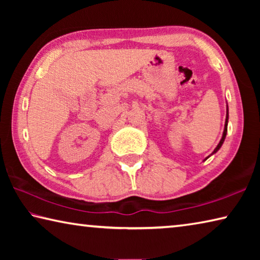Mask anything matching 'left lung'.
<instances>
[{
    "label": "left lung",
    "mask_w": 260,
    "mask_h": 260,
    "mask_svg": "<svg viewBox=\"0 0 260 260\" xmlns=\"http://www.w3.org/2000/svg\"><path fill=\"white\" fill-rule=\"evenodd\" d=\"M227 122H228V109H227V114H226V122H225V129H223V133H222V138H221V140H220V142H219V144L217 146V148L214 149L213 150V153H215L217 152L220 148H221V146H222V143H223V141H225V139H226V134H227ZM209 158V157H208ZM208 158H205V159H208Z\"/></svg>",
    "instance_id": "obj_1"
}]
</instances>
